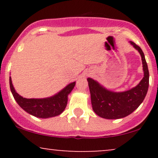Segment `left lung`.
Masks as SVG:
<instances>
[{
    "instance_id": "8db88e82",
    "label": "left lung",
    "mask_w": 158,
    "mask_h": 158,
    "mask_svg": "<svg viewBox=\"0 0 158 158\" xmlns=\"http://www.w3.org/2000/svg\"><path fill=\"white\" fill-rule=\"evenodd\" d=\"M129 43L140 54L143 63V78L139 84L123 92L108 90L91 78H88L92 108L99 117L108 119H121L135 111L143 102L147 94L149 73L144 53L139 46L130 41Z\"/></svg>"
}]
</instances>
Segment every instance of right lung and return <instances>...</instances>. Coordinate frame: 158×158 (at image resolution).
<instances>
[{
    "instance_id": "right-lung-1",
    "label": "right lung",
    "mask_w": 158,
    "mask_h": 158,
    "mask_svg": "<svg viewBox=\"0 0 158 158\" xmlns=\"http://www.w3.org/2000/svg\"><path fill=\"white\" fill-rule=\"evenodd\" d=\"M76 81L70 83L55 95L41 99L23 98L16 92L10 77V90L19 106L28 114L39 118H50L59 116L64 111L68 104V95L73 89Z\"/></svg>"
}]
</instances>
